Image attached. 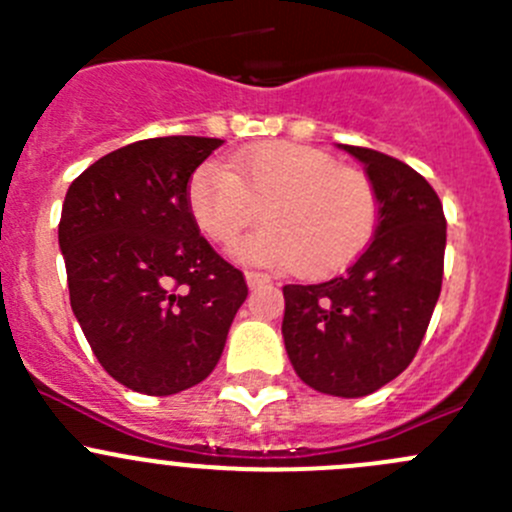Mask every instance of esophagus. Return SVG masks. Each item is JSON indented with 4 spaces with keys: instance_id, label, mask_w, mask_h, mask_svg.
<instances>
[{
    "instance_id": "obj_1",
    "label": "esophagus",
    "mask_w": 512,
    "mask_h": 512,
    "mask_svg": "<svg viewBox=\"0 0 512 512\" xmlns=\"http://www.w3.org/2000/svg\"><path fill=\"white\" fill-rule=\"evenodd\" d=\"M245 280H247V287L255 289V287H265L270 285V275H265V272H257V270H247L245 272Z\"/></svg>"
}]
</instances>
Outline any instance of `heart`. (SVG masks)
Listing matches in <instances>:
<instances>
[{"mask_svg":"<svg viewBox=\"0 0 512 512\" xmlns=\"http://www.w3.org/2000/svg\"><path fill=\"white\" fill-rule=\"evenodd\" d=\"M188 208L218 245L237 242L262 218L267 227L242 240L237 255L307 277L354 262L379 223V193L364 170L289 141L257 143L227 163L200 165L190 175Z\"/></svg>","mask_w":512,"mask_h":512,"instance_id":"b5f03b06","label":"heart"}]
</instances>
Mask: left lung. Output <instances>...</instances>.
Segmentation results:
<instances>
[{"label":"left lung","instance_id":"left-lung-1","mask_svg":"<svg viewBox=\"0 0 512 512\" xmlns=\"http://www.w3.org/2000/svg\"><path fill=\"white\" fill-rule=\"evenodd\" d=\"M379 193V223L342 275L285 285L282 337L299 379L314 391L356 399L411 364L443 282L446 218L436 190L411 165L361 146Z\"/></svg>","mask_w":512,"mask_h":512}]
</instances>
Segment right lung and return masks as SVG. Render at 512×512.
Returning <instances> with one entry per match:
<instances>
[{
  "label": "right lung",
  "mask_w": 512,
  "mask_h": 512,
  "mask_svg": "<svg viewBox=\"0 0 512 512\" xmlns=\"http://www.w3.org/2000/svg\"><path fill=\"white\" fill-rule=\"evenodd\" d=\"M220 138L136 141L69 185L59 223L69 299L98 364L148 396L200 384L247 282L200 235L188 183Z\"/></svg>",
  "instance_id": "add662e5"
}]
</instances>
